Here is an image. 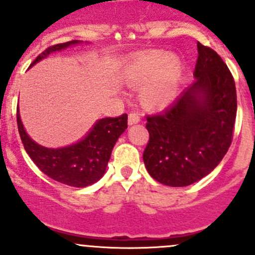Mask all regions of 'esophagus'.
Instances as JSON below:
<instances>
[{
    "label": "esophagus",
    "mask_w": 255,
    "mask_h": 255,
    "mask_svg": "<svg viewBox=\"0 0 255 255\" xmlns=\"http://www.w3.org/2000/svg\"><path fill=\"white\" fill-rule=\"evenodd\" d=\"M140 122V117L137 115V113H129L128 116V125H137V123Z\"/></svg>",
    "instance_id": "obj_1"
}]
</instances>
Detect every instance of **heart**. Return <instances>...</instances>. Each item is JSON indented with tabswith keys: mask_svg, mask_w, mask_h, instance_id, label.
Wrapping results in <instances>:
<instances>
[{
	"mask_svg": "<svg viewBox=\"0 0 255 255\" xmlns=\"http://www.w3.org/2000/svg\"><path fill=\"white\" fill-rule=\"evenodd\" d=\"M184 73V63L176 55L165 51H149L133 59L122 69V78L127 84L139 85V99L143 106L159 109L173 100Z\"/></svg>",
	"mask_w": 255,
	"mask_h": 255,
	"instance_id": "1",
	"label": "heart"
}]
</instances>
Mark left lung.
Instances as JSON below:
<instances>
[{
	"label": "left lung",
	"mask_w": 255,
	"mask_h": 255,
	"mask_svg": "<svg viewBox=\"0 0 255 255\" xmlns=\"http://www.w3.org/2000/svg\"><path fill=\"white\" fill-rule=\"evenodd\" d=\"M195 81L163 112L146 117L149 143L143 160L149 175L173 187L205 177L232 143L237 94L220 55L197 43Z\"/></svg>",
	"instance_id": "obj_1"
}]
</instances>
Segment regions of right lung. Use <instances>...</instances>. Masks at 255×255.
<instances>
[{
  "label": "right lung",
  "instance_id": "1",
  "mask_svg": "<svg viewBox=\"0 0 255 255\" xmlns=\"http://www.w3.org/2000/svg\"><path fill=\"white\" fill-rule=\"evenodd\" d=\"M82 43L81 40H71L49 47L37 56L29 68L48 58L51 53ZM127 120L128 116L126 113L116 118H101L76 143L61 148H47L34 142L28 135L20 120L19 107H17L18 132L28 155L45 175L73 187H86L105 175L113 146L127 129Z\"/></svg>",
  "mask_w": 255,
  "mask_h": 255
}]
</instances>
